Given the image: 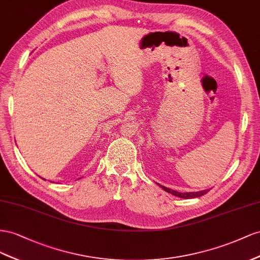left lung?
Segmentation results:
<instances>
[{"mask_svg": "<svg viewBox=\"0 0 260 260\" xmlns=\"http://www.w3.org/2000/svg\"><path fill=\"white\" fill-rule=\"evenodd\" d=\"M159 186H160L161 188L165 189L167 192H170V194H172V195H174V196H176V197L185 198V199H190V198H196V197H200V196H203V195L207 194V192L209 191V189H207V190H202V191H195V192H191V191H189V192H180V191L173 190V189H171V188H168V187H166V186H162V185H160V184H159Z\"/></svg>", "mask_w": 260, "mask_h": 260, "instance_id": "1", "label": "left lung"}]
</instances>
